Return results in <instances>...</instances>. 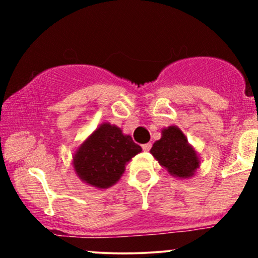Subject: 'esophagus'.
<instances>
[{
    "label": "esophagus",
    "mask_w": 258,
    "mask_h": 258,
    "mask_svg": "<svg viewBox=\"0 0 258 258\" xmlns=\"http://www.w3.org/2000/svg\"><path fill=\"white\" fill-rule=\"evenodd\" d=\"M142 148H143V150H144V152H149V150H150V148H152V144H150V143L143 144V146H142Z\"/></svg>",
    "instance_id": "1"
}]
</instances>
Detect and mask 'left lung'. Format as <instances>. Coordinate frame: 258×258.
<instances>
[{
	"instance_id": "obj_1",
	"label": "left lung",
	"mask_w": 258,
	"mask_h": 258,
	"mask_svg": "<svg viewBox=\"0 0 258 258\" xmlns=\"http://www.w3.org/2000/svg\"><path fill=\"white\" fill-rule=\"evenodd\" d=\"M150 153L156 161L176 178H190L200 167V158L185 135L177 126L162 128L161 138L153 144Z\"/></svg>"
}]
</instances>
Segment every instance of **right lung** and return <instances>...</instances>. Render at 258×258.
<instances>
[{
  "mask_svg": "<svg viewBox=\"0 0 258 258\" xmlns=\"http://www.w3.org/2000/svg\"><path fill=\"white\" fill-rule=\"evenodd\" d=\"M141 152L131 136L123 135L120 127L103 122L74 153L73 167L82 182L106 189L117 183L127 162Z\"/></svg>",
  "mask_w": 258,
  "mask_h": 258,
  "instance_id": "right-lung-1",
  "label": "right lung"
}]
</instances>
